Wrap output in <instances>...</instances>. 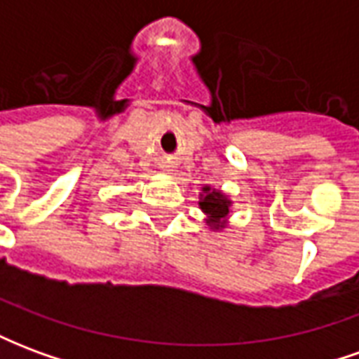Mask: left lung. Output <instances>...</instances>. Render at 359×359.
<instances>
[{"instance_id":"obj_1","label":"left lung","mask_w":359,"mask_h":359,"mask_svg":"<svg viewBox=\"0 0 359 359\" xmlns=\"http://www.w3.org/2000/svg\"><path fill=\"white\" fill-rule=\"evenodd\" d=\"M200 210L205 215V223L210 225L211 231H223L229 225V215H231V205L233 200L225 196L221 190L211 187H203L200 194Z\"/></svg>"}]
</instances>
